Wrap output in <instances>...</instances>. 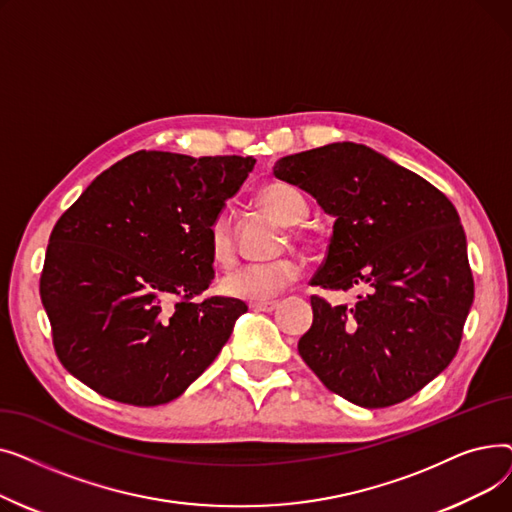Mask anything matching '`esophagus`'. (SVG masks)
Listing matches in <instances>:
<instances>
[{"label": "esophagus", "mask_w": 512, "mask_h": 512, "mask_svg": "<svg viewBox=\"0 0 512 512\" xmlns=\"http://www.w3.org/2000/svg\"><path fill=\"white\" fill-rule=\"evenodd\" d=\"M253 311H263V313H272L276 307H278V303H274V301H267V303H251L249 305Z\"/></svg>", "instance_id": "34e87169"}]
</instances>
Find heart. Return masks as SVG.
I'll list each match as a JSON object with an SVG mask.
<instances>
[{"instance_id": "obj_1", "label": "heart", "mask_w": 512, "mask_h": 512, "mask_svg": "<svg viewBox=\"0 0 512 512\" xmlns=\"http://www.w3.org/2000/svg\"><path fill=\"white\" fill-rule=\"evenodd\" d=\"M259 201L276 213L286 226H299L307 220L309 205L301 191L286 182H267L259 191ZM301 240L305 236H299ZM305 242V240H303ZM207 251L218 267H230L236 261V236L230 218L220 211L207 226ZM303 276V263L294 257H284L272 263H247L224 276L220 288L232 299L265 303L274 299L286 286Z\"/></svg>"}]
</instances>
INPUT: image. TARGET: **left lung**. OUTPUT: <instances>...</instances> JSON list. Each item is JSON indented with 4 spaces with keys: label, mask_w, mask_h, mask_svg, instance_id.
Instances as JSON below:
<instances>
[{
    "label": "left lung",
    "mask_w": 512,
    "mask_h": 512,
    "mask_svg": "<svg viewBox=\"0 0 512 512\" xmlns=\"http://www.w3.org/2000/svg\"><path fill=\"white\" fill-rule=\"evenodd\" d=\"M274 174L336 218L311 286L365 290L351 307L313 294L299 355L359 407L411 398L454 359L473 303L459 213L434 184L357 143L282 157Z\"/></svg>",
    "instance_id": "8db88e82"
}]
</instances>
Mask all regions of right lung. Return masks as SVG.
Segmentation results:
<instances>
[{
    "mask_svg": "<svg viewBox=\"0 0 512 512\" xmlns=\"http://www.w3.org/2000/svg\"><path fill=\"white\" fill-rule=\"evenodd\" d=\"M253 157L137 151L101 172L56 222L39 280L60 363L134 407L178 398L213 363L238 299L213 280L207 226Z\"/></svg>",
    "mask_w": 512,
    "mask_h": 512,
    "instance_id": "1",
    "label": "right lung"
}]
</instances>
